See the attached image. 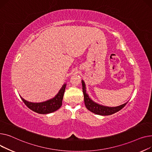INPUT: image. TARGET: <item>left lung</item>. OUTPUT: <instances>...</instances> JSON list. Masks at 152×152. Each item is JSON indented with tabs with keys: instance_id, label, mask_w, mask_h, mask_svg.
Masks as SVG:
<instances>
[{
	"instance_id": "8db88e82",
	"label": "left lung",
	"mask_w": 152,
	"mask_h": 152,
	"mask_svg": "<svg viewBox=\"0 0 152 152\" xmlns=\"http://www.w3.org/2000/svg\"><path fill=\"white\" fill-rule=\"evenodd\" d=\"M82 83L83 93L84 95V101H85L86 107L87 108L88 110H89L94 113H96L97 115H110L117 112L121 109H122L127 104V103H125L120 106L115 107H105V106L98 104L93 102L90 98L89 97L88 94L86 93L85 84L83 80L82 81Z\"/></svg>"
}]
</instances>
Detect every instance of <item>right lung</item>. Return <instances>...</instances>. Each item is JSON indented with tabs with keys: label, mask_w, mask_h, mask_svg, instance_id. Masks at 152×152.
<instances>
[{
	"label": "right lung",
	"mask_w": 152,
	"mask_h": 152,
	"mask_svg": "<svg viewBox=\"0 0 152 152\" xmlns=\"http://www.w3.org/2000/svg\"><path fill=\"white\" fill-rule=\"evenodd\" d=\"M66 86V85L64 84L55 97L45 102L34 103L27 101L24 100L23 97H20L25 105L32 111L40 114L50 113L56 111L61 107Z\"/></svg>",
	"instance_id": "obj_1"
}]
</instances>
